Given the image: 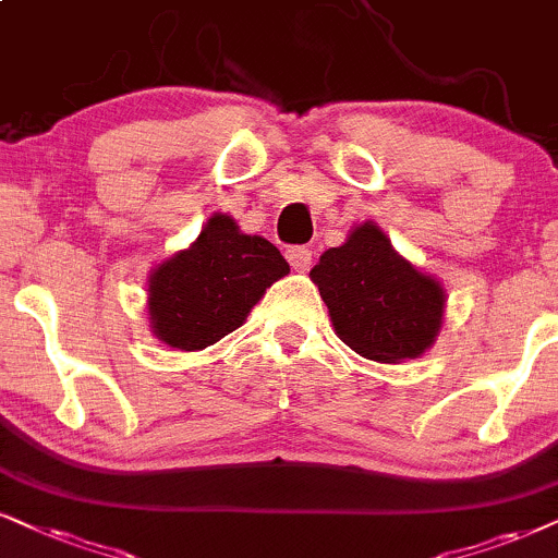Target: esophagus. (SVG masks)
<instances>
[{"instance_id": "1", "label": "esophagus", "mask_w": 558, "mask_h": 558, "mask_svg": "<svg viewBox=\"0 0 558 558\" xmlns=\"http://www.w3.org/2000/svg\"><path fill=\"white\" fill-rule=\"evenodd\" d=\"M286 259L295 272H306L312 267V250L308 246H291V250H286Z\"/></svg>"}]
</instances>
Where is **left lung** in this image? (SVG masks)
I'll return each instance as SVG.
<instances>
[{"mask_svg":"<svg viewBox=\"0 0 558 558\" xmlns=\"http://www.w3.org/2000/svg\"><path fill=\"white\" fill-rule=\"evenodd\" d=\"M312 280L340 340L363 357L397 363L435 342L446 306L440 283L401 259L373 223L324 252Z\"/></svg>","mask_w":558,"mask_h":558,"instance_id":"1","label":"left lung"}]
</instances>
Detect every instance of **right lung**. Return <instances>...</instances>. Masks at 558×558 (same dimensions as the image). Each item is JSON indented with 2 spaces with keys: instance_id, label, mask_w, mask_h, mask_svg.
Listing matches in <instances>:
<instances>
[{
  "instance_id": "add662e5",
  "label": "right lung",
  "mask_w": 558,
  "mask_h": 558,
  "mask_svg": "<svg viewBox=\"0 0 558 558\" xmlns=\"http://www.w3.org/2000/svg\"><path fill=\"white\" fill-rule=\"evenodd\" d=\"M288 270L278 246L263 236L242 234L234 218L214 214L190 250L151 275L154 335L178 350L208 348L242 327L265 288Z\"/></svg>"
}]
</instances>
